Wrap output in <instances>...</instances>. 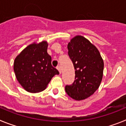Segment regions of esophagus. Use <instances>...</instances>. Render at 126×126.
<instances>
[{
	"instance_id": "esophagus-1",
	"label": "esophagus",
	"mask_w": 126,
	"mask_h": 126,
	"mask_svg": "<svg viewBox=\"0 0 126 126\" xmlns=\"http://www.w3.org/2000/svg\"><path fill=\"white\" fill-rule=\"evenodd\" d=\"M57 69H58V71H59L60 74H61V66H60V65H58V66L57 67Z\"/></svg>"
}]
</instances>
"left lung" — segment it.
Wrapping results in <instances>:
<instances>
[{"mask_svg": "<svg viewBox=\"0 0 126 126\" xmlns=\"http://www.w3.org/2000/svg\"><path fill=\"white\" fill-rule=\"evenodd\" d=\"M68 54L75 69V80L65 86L67 94L76 100L90 97L99 88L104 64L97 48L83 36H74L67 45Z\"/></svg>", "mask_w": 126, "mask_h": 126, "instance_id": "obj_1", "label": "left lung"}]
</instances>
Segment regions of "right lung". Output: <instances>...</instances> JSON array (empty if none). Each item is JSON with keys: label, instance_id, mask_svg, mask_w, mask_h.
Listing matches in <instances>:
<instances>
[{"label": "right lung", "instance_id": "1", "mask_svg": "<svg viewBox=\"0 0 126 126\" xmlns=\"http://www.w3.org/2000/svg\"><path fill=\"white\" fill-rule=\"evenodd\" d=\"M48 43L43 41L29 45L16 57L14 71L22 87L30 93L45 90L52 78L59 73L52 65L47 53Z\"/></svg>", "mask_w": 126, "mask_h": 126}]
</instances>
